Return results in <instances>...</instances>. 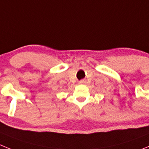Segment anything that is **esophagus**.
I'll return each instance as SVG.
<instances>
[{"instance_id": "1", "label": "esophagus", "mask_w": 149, "mask_h": 149, "mask_svg": "<svg viewBox=\"0 0 149 149\" xmlns=\"http://www.w3.org/2000/svg\"><path fill=\"white\" fill-rule=\"evenodd\" d=\"M84 82H85V81H84V80H82V81H80V84H83V83H84Z\"/></svg>"}]
</instances>
